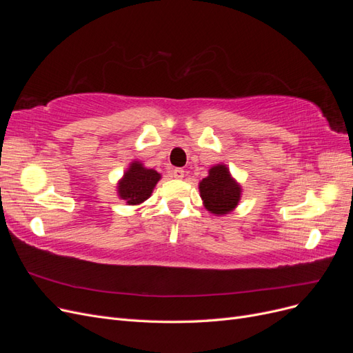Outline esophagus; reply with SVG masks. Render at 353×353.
Here are the masks:
<instances>
[{
	"mask_svg": "<svg viewBox=\"0 0 353 353\" xmlns=\"http://www.w3.org/2000/svg\"><path fill=\"white\" fill-rule=\"evenodd\" d=\"M184 174H185V170H184V169H181V168H175V169L172 170V176H174V178H176V179L184 178Z\"/></svg>",
	"mask_w": 353,
	"mask_h": 353,
	"instance_id": "esophagus-1",
	"label": "esophagus"
}]
</instances>
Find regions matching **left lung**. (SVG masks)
Masks as SVG:
<instances>
[{
	"instance_id": "1",
	"label": "left lung",
	"mask_w": 353,
	"mask_h": 353,
	"mask_svg": "<svg viewBox=\"0 0 353 353\" xmlns=\"http://www.w3.org/2000/svg\"><path fill=\"white\" fill-rule=\"evenodd\" d=\"M200 196L205 201V208L215 215H225L237 206L241 188L234 181L225 165L213 166L209 176L201 181Z\"/></svg>"
}]
</instances>
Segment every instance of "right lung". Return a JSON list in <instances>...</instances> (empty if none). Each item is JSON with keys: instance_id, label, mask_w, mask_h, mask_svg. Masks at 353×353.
Listing matches in <instances>:
<instances>
[{"instance_id": "right-lung-1", "label": "right lung", "mask_w": 353, "mask_h": 353, "mask_svg": "<svg viewBox=\"0 0 353 353\" xmlns=\"http://www.w3.org/2000/svg\"><path fill=\"white\" fill-rule=\"evenodd\" d=\"M160 175L153 169H147L141 163L134 162L126 170L119 183V196L130 205H138L150 197Z\"/></svg>"}]
</instances>
